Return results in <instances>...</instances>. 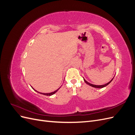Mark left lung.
Listing matches in <instances>:
<instances>
[{
    "mask_svg": "<svg viewBox=\"0 0 135 135\" xmlns=\"http://www.w3.org/2000/svg\"><path fill=\"white\" fill-rule=\"evenodd\" d=\"M113 78L110 80L109 82H108V83H107V84H103V85H95V84H91V83H89V82H88L87 81H86L84 79V81L85 82V83H87V84H88L89 85H90V86H91V87H95V88H103V87H106L107 86V85H108L110 82H111V81L113 80Z\"/></svg>",
    "mask_w": 135,
    "mask_h": 135,
    "instance_id": "8db88e82",
    "label": "left lung"
}]
</instances>
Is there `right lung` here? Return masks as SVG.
<instances>
[{
  "label": "right lung",
  "mask_w": 135,
  "mask_h": 135,
  "mask_svg": "<svg viewBox=\"0 0 135 135\" xmlns=\"http://www.w3.org/2000/svg\"><path fill=\"white\" fill-rule=\"evenodd\" d=\"M32 89H34V91H35L36 92H38V93H40V94H42V95H46V96H51V95H54V94H55L57 91L58 90H59V89L60 88V87L59 88V89H57V90H56L55 91H54V92H51V93H41V92H38L37 91H36L35 90V89H34L33 88H32Z\"/></svg>",
  "instance_id": "add662e5"
}]
</instances>
